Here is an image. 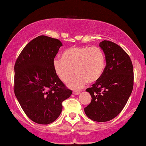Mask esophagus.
Masks as SVG:
<instances>
[{
    "mask_svg": "<svg viewBox=\"0 0 146 146\" xmlns=\"http://www.w3.org/2000/svg\"><path fill=\"white\" fill-rule=\"evenodd\" d=\"M80 93V91H74L73 92V94H74V95H78Z\"/></svg>",
    "mask_w": 146,
    "mask_h": 146,
    "instance_id": "1",
    "label": "esophagus"
}]
</instances>
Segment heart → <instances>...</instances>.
<instances>
[{
    "mask_svg": "<svg viewBox=\"0 0 146 146\" xmlns=\"http://www.w3.org/2000/svg\"><path fill=\"white\" fill-rule=\"evenodd\" d=\"M105 54L98 46H74L67 49L62 58L53 60V68L61 81L73 90H80L87 82H96L105 68Z\"/></svg>",
    "mask_w": 146,
    "mask_h": 146,
    "instance_id": "b5f03b06",
    "label": "heart"
}]
</instances>
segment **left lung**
<instances>
[{
	"label": "left lung",
	"mask_w": 146,
	"mask_h": 146,
	"mask_svg": "<svg viewBox=\"0 0 146 146\" xmlns=\"http://www.w3.org/2000/svg\"><path fill=\"white\" fill-rule=\"evenodd\" d=\"M100 47L107 65L100 78L86 90L92 101L84 111L92 120L104 122L113 119L124 109L133 91L134 73L131 58L120 46L104 40Z\"/></svg>",
	"instance_id": "1"
}]
</instances>
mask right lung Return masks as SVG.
Segmentation results:
<instances>
[{"instance_id": "right-lung-1", "label": "right lung", "mask_w": 146, "mask_h": 146, "mask_svg": "<svg viewBox=\"0 0 146 146\" xmlns=\"http://www.w3.org/2000/svg\"><path fill=\"white\" fill-rule=\"evenodd\" d=\"M62 46L59 39L38 36L24 48L14 66V93L29 119L48 124L62 111V102L72 95L53 68Z\"/></svg>"}]
</instances>
